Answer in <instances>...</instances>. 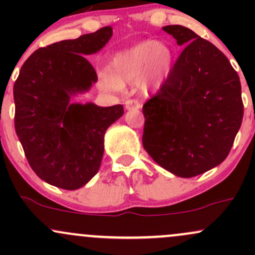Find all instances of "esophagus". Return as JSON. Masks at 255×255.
<instances>
[{
	"instance_id": "1",
	"label": "esophagus",
	"mask_w": 255,
	"mask_h": 255,
	"mask_svg": "<svg viewBox=\"0 0 255 255\" xmlns=\"http://www.w3.org/2000/svg\"><path fill=\"white\" fill-rule=\"evenodd\" d=\"M126 109L127 110H139L140 109V104L137 101H134V99H128L126 101Z\"/></svg>"
}]
</instances>
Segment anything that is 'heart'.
Returning a JSON list of instances; mask_svg holds the SVG:
<instances>
[{
  "mask_svg": "<svg viewBox=\"0 0 255 255\" xmlns=\"http://www.w3.org/2000/svg\"><path fill=\"white\" fill-rule=\"evenodd\" d=\"M174 54L165 43L145 40L113 57L110 72L99 74L105 89L121 91L124 83H136L142 92H157L171 74Z\"/></svg>",
  "mask_w": 255,
  "mask_h": 255,
  "instance_id": "heart-1",
  "label": "heart"
}]
</instances>
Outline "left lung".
Wrapping results in <instances>:
<instances>
[{
  "label": "left lung",
  "instance_id": "1",
  "mask_svg": "<svg viewBox=\"0 0 255 255\" xmlns=\"http://www.w3.org/2000/svg\"><path fill=\"white\" fill-rule=\"evenodd\" d=\"M184 46L166 83L142 107V145L152 159L189 178L221 164L241 127V83L225 55L181 25L163 27Z\"/></svg>",
  "mask_w": 255,
  "mask_h": 255
}]
</instances>
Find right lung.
I'll list each match as a JSON object with an SVG mask.
<instances>
[{"mask_svg": "<svg viewBox=\"0 0 255 255\" xmlns=\"http://www.w3.org/2000/svg\"><path fill=\"white\" fill-rule=\"evenodd\" d=\"M111 36L107 26L38 49L14 84L16 135L32 170L51 186L75 191L89 182L101 166L105 131L125 113L121 104L73 102L98 80L85 56L102 50Z\"/></svg>", "mask_w": 255, "mask_h": 255, "instance_id": "obj_1", "label": "right lung"}]
</instances>
